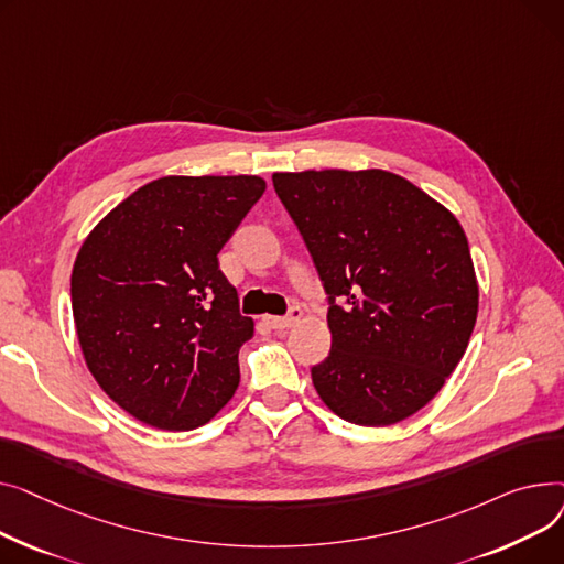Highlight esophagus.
Here are the masks:
<instances>
[{
	"label": "esophagus",
	"mask_w": 564,
	"mask_h": 564,
	"mask_svg": "<svg viewBox=\"0 0 564 564\" xmlns=\"http://www.w3.org/2000/svg\"><path fill=\"white\" fill-rule=\"evenodd\" d=\"M301 316H303V310L297 307V305H291L286 316H269L267 323H269L273 329H286V327H291Z\"/></svg>",
	"instance_id": "obj_1"
}]
</instances>
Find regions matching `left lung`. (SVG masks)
I'll use <instances>...</instances> for the list:
<instances>
[{
    "mask_svg": "<svg viewBox=\"0 0 564 564\" xmlns=\"http://www.w3.org/2000/svg\"><path fill=\"white\" fill-rule=\"evenodd\" d=\"M273 186L327 293L321 401L357 425L399 423L435 399L478 314L457 218L384 171L275 173Z\"/></svg>",
    "mask_w": 564,
    "mask_h": 564,
    "instance_id": "8db88e82",
    "label": "left lung"
}]
</instances>
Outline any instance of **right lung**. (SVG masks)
<instances>
[{
  "label": "right lung",
  "mask_w": 564,
  "mask_h": 564,
  "mask_svg": "<svg viewBox=\"0 0 564 564\" xmlns=\"http://www.w3.org/2000/svg\"><path fill=\"white\" fill-rule=\"evenodd\" d=\"M267 191L254 175L161 177L131 193L84 241L73 316L97 384L161 430L207 423L239 387L254 335L218 252Z\"/></svg>",
  "instance_id": "obj_1"
}]
</instances>
